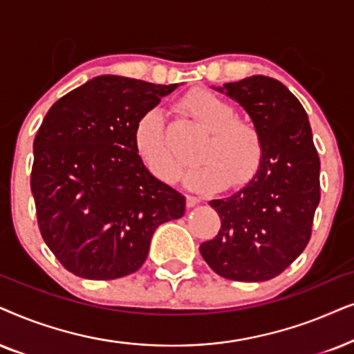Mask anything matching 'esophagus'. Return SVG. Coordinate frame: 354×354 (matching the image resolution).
Listing matches in <instances>:
<instances>
[{
  "mask_svg": "<svg viewBox=\"0 0 354 354\" xmlns=\"http://www.w3.org/2000/svg\"><path fill=\"white\" fill-rule=\"evenodd\" d=\"M201 202V199L199 197H196V196H186V205L187 207H194V205H197Z\"/></svg>",
  "mask_w": 354,
  "mask_h": 354,
  "instance_id": "34e87169",
  "label": "esophagus"
}]
</instances>
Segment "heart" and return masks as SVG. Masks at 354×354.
Returning a JSON list of instances; mask_svg holds the SVG:
<instances>
[{
	"mask_svg": "<svg viewBox=\"0 0 354 354\" xmlns=\"http://www.w3.org/2000/svg\"><path fill=\"white\" fill-rule=\"evenodd\" d=\"M176 110L207 133L197 155L201 165L186 174L191 189L215 191L225 183L236 189L252 180L263 158V136L251 118L236 115L232 102L204 87L183 95ZM134 147L157 180L174 183L180 178L181 165L174 157L162 113L152 110L140 118Z\"/></svg>",
	"mask_w": 354,
	"mask_h": 354,
	"instance_id": "b5f03b06",
	"label": "heart"
}]
</instances>
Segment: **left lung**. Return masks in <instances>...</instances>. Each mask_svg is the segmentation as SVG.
Returning a JSON list of instances; mask_svg holds the SVG:
<instances>
[{"instance_id":"left-lung-1","label":"left lung","mask_w":354,"mask_h":354,"mask_svg":"<svg viewBox=\"0 0 354 354\" xmlns=\"http://www.w3.org/2000/svg\"><path fill=\"white\" fill-rule=\"evenodd\" d=\"M236 100L263 136V158L243 189L210 201L220 232L201 254L220 277L263 281L308 246L320 201V160L303 105L277 79L251 75L218 88Z\"/></svg>"}]
</instances>
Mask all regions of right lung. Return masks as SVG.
Listing matches in <instances>:
<instances>
[{
    "instance_id": "obj_1",
    "label": "right lung",
    "mask_w": 354,
    "mask_h": 354,
    "mask_svg": "<svg viewBox=\"0 0 354 354\" xmlns=\"http://www.w3.org/2000/svg\"><path fill=\"white\" fill-rule=\"evenodd\" d=\"M178 84L98 75L50 108L34 140L30 189L41 238L66 270L115 280L142 267L180 192L152 176L134 147L145 113Z\"/></svg>"
}]
</instances>
